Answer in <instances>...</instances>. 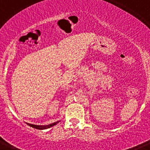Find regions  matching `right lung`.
Segmentation results:
<instances>
[{
  "mask_svg": "<svg viewBox=\"0 0 150 150\" xmlns=\"http://www.w3.org/2000/svg\"><path fill=\"white\" fill-rule=\"evenodd\" d=\"M60 121H58L56 122H54V123H52V124L50 125H33V124H29V123H27L28 125L29 126L32 127V128H36V129H39V130H43V129H47V128H50L51 127L54 126L57 123H59Z\"/></svg>",
  "mask_w": 150,
  "mask_h": 150,
  "instance_id": "add662e5",
  "label": "right lung"
}]
</instances>
